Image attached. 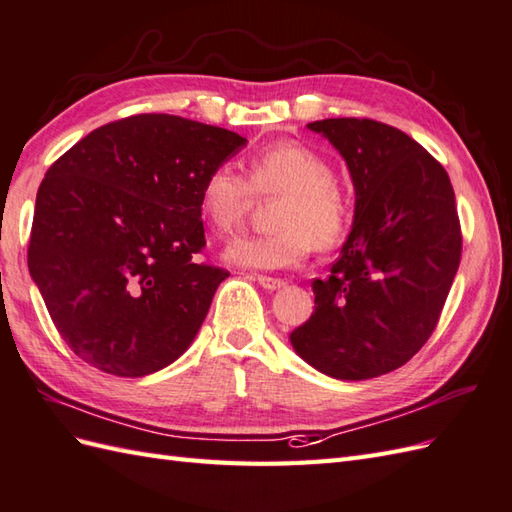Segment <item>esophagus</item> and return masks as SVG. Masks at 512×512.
<instances>
[{
	"mask_svg": "<svg viewBox=\"0 0 512 512\" xmlns=\"http://www.w3.org/2000/svg\"><path fill=\"white\" fill-rule=\"evenodd\" d=\"M256 282L267 291H276V289H282V286H284V280L271 278V276H256Z\"/></svg>",
	"mask_w": 512,
	"mask_h": 512,
	"instance_id": "esophagus-1",
	"label": "esophagus"
}]
</instances>
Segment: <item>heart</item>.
Returning <instances> with one entry per match:
<instances>
[{
  "instance_id": "b5f03b06",
  "label": "heart",
  "mask_w": 512,
  "mask_h": 512,
  "mask_svg": "<svg viewBox=\"0 0 512 512\" xmlns=\"http://www.w3.org/2000/svg\"><path fill=\"white\" fill-rule=\"evenodd\" d=\"M249 180L228 162L206 173L199 208L219 234L241 226L254 195H280L267 236H241L228 245L232 265L249 269L295 267L310 247L332 249L343 241L354 215V197L336 178L332 160L299 141H276L249 158Z\"/></svg>"
}]
</instances>
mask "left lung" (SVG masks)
<instances>
[{
	"label": "left lung",
	"mask_w": 512,
	"mask_h": 512,
	"mask_svg": "<svg viewBox=\"0 0 512 512\" xmlns=\"http://www.w3.org/2000/svg\"><path fill=\"white\" fill-rule=\"evenodd\" d=\"M308 128L345 158L356 210L291 343L332 378H378L408 363L439 323L463 254L454 189L439 160L386 123L341 117Z\"/></svg>",
	"instance_id": "8db88e82"
}]
</instances>
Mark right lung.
Segmentation results:
<instances>
[{
	"mask_svg": "<svg viewBox=\"0 0 512 512\" xmlns=\"http://www.w3.org/2000/svg\"><path fill=\"white\" fill-rule=\"evenodd\" d=\"M247 141L176 115L86 134L36 193L30 276L56 330L91 367L141 378L184 354L230 273L206 247L199 189Z\"/></svg>",
	"mask_w": 512,
	"mask_h": 512,
	"instance_id": "right-lung-1",
	"label": "right lung"
}]
</instances>
